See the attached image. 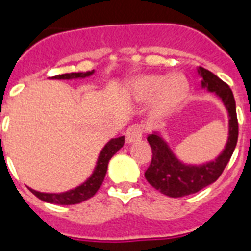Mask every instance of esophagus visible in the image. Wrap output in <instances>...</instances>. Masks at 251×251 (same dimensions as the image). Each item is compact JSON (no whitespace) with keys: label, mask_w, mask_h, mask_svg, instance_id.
<instances>
[{"label":"esophagus","mask_w":251,"mask_h":251,"mask_svg":"<svg viewBox=\"0 0 251 251\" xmlns=\"http://www.w3.org/2000/svg\"><path fill=\"white\" fill-rule=\"evenodd\" d=\"M143 137V130L139 125H131L126 130V142L127 143H134V142L141 141Z\"/></svg>","instance_id":"34e87169"}]
</instances>
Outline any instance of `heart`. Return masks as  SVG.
<instances>
[{
    "label": "heart",
    "mask_w": 251,
    "mask_h": 251,
    "mask_svg": "<svg viewBox=\"0 0 251 251\" xmlns=\"http://www.w3.org/2000/svg\"><path fill=\"white\" fill-rule=\"evenodd\" d=\"M134 100L146 102L155 99V113L159 117L171 114L182 102L187 94V82L182 75H143L130 83Z\"/></svg>",
    "instance_id": "b5f03b06"
}]
</instances>
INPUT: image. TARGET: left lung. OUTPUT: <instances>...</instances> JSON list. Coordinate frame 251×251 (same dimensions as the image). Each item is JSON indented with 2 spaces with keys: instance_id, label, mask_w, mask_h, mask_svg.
<instances>
[{
  "instance_id": "obj_1",
  "label": "left lung",
  "mask_w": 251,
  "mask_h": 251,
  "mask_svg": "<svg viewBox=\"0 0 251 251\" xmlns=\"http://www.w3.org/2000/svg\"><path fill=\"white\" fill-rule=\"evenodd\" d=\"M198 74L202 76V88L214 92L228 112V141L215 160L195 165L185 164L179 160L159 131L150 134L147 141L152 150V161L146 171L145 177L151 186L172 198L194 194L214 183L226 167L237 145L238 122L233 92L228 84L207 69L199 66Z\"/></svg>"
}]
</instances>
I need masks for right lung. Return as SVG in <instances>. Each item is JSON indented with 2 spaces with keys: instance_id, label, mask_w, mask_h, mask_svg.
I'll return each mask as SVG.
<instances>
[{
  "instance_id": "add662e5",
  "label": "right lung",
  "mask_w": 251,
  "mask_h": 251,
  "mask_svg": "<svg viewBox=\"0 0 251 251\" xmlns=\"http://www.w3.org/2000/svg\"><path fill=\"white\" fill-rule=\"evenodd\" d=\"M94 73V70L86 73H69V74L52 76V79H83L87 76H91ZM124 143H125V137L110 139L99 153L98 161H96L92 175L83 183H80L79 186L70 189L68 191H64V193H41V191H36L28 187L29 191L33 195H36L37 198L41 199V201L53 203V204L66 206V204H76V203L84 202L87 199H90L91 197H94L96 194V191L100 189L102 181H104V177H105L106 169H108V163H109L114 153L124 146Z\"/></svg>"
}]
</instances>
